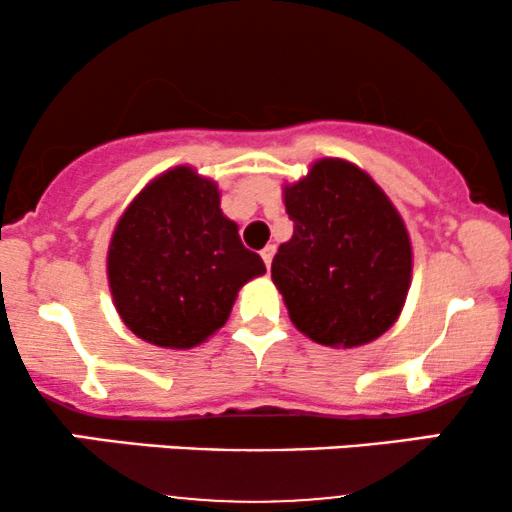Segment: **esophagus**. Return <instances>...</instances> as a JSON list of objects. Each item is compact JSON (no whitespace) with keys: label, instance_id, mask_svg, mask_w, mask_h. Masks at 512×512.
I'll use <instances>...</instances> for the list:
<instances>
[{"label":"esophagus","instance_id":"34e87169","mask_svg":"<svg viewBox=\"0 0 512 512\" xmlns=\"http://www.w3.org/2000/svg\"><path fill=\"white\" fill-rule=\"evenodd\" d=\"M274 252H276V248L274 245H267V248H264L260 255H262V260H264V264H267V269L272 267V260H274Z\"/></svg>","mask_w":512,"mask_h":512}]
</instances>
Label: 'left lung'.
Listing matches in <instances>:
<instances>
[{"instance_id":"1","label":"left lung","mask_w":512,"mask_h":512,"mask_svg":"<svg viewBox=\"0 0 512 512\" xmlns=\"http://www.w3.org/2000/svg\"><path fill=\"white\" fill-rule=\"evenodd\" d=\"M293 221L272 281L291 322L317 344L354 349L397 322L411 284V240L402 216L366 170L320 158L284 185Z\"/></svg>"}]
</instances>
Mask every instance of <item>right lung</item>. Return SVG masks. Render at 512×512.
Segmentation results:
<instances>
[{
    "label": "right lung",
    "mask_w": 512,
    "mask_h": 512,
    "mask_svg": "<svg viewBox=\"0 0 512 512\" xmlns=\"http://www.w3.org/2000/svg\"><path fill=\"white\" fill-rule=\"evenodd\" d=\"M262 257L223 216L219 185L192 166L154 178L129 202L108 248V284L122 322L144 342L192 349L226 325Z\"/></svg>",
    "instance_id": "right-lung-1"
}]
</instances>
